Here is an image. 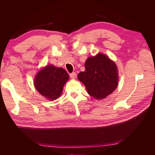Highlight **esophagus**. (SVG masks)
<instances>
[{
  "label": "esophagus",
  "instance_id": "obj_1",
  "mask_svg": "<svg viewBox=\"0 0 155 155\" xmlns=\"http://www.w3.org/2000/svg\"><path fill=\"white\" fill-rule=\"evenodd\" d=\"M70 78H72V79L75 78V77L76 76V72H73L72 73H70Z\"/></svg>",
  "mask_w": 155,
  "mask_h": 155
}]
</instances>
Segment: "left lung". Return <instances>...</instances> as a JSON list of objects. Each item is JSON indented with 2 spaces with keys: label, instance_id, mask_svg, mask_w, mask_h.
I'll return each mask as SVG.
<instances>
[{
  "label": "left lung",
  "instance_id": "8db88e82",
  "mask_svg": "<svg viewBox=\"0 0 155 155\" xmlns=\"http://www.w3.org/2000/svg\"><path fill=\"white\" fill-rule=\"evenodd\" d=\"M85 70L78 78L85 85L88 94L96 99H103L113 92L118 85V70L116 64L107 55L99 54L88 58Z\"/></svg>",
  "mask_w": 155,
  "mask_h": 155
}]
</instances>
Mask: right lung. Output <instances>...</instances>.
<instances>
[{
    "label": "right lung",
    "mask_w": 155,
    "mask_h": 155,
    "mask_svg": "<svg viewBox=\"0 0 155 155\" xmlns=\"http://www.w3.org/2000/svg\"><path fill=\"white\" fill-rule=\"evenodd\" d=\"M69 78L63 68L48 65L37 73L34 79L35 88L50 100H56L61 94L63 86Z\"/></svg>",
    "instance_id": "obj_1"
}]
</instances>
